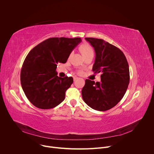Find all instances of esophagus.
<instances>
[{
  "mask_svg": "<svg viewBox=\"0 0 154 154\" xmlns=\"http://www.w3.org/2000/svg\"><path fill=\"white\" fill-rule=\"evenodd\" d=\"M79 77H74V81H75L76 80H77V79H79Z\"/></svg>",
  "mask_w": 154,
  "mask_h": 154,
  "instance_id": "esophagus-1",
  "label": "esophagus"
}]
</instances>
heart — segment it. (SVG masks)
Masks as SVG:
<instances>
[{"mask_svg":"<svg viewBox=\"0 0 154 154\" xmlns=\"http://www.w3.org/2000/svg\"><path fill=\"white\" fill-rule=\"evenodd\" d=\"M79 51L81 52V54H82V55L84 57L91 54H93V49L92 48V47L88 43H83L82 45L79 46ZM81 71H79V73H81Z\"/></svg>","mask_w":154,"mask_h":154,"instance_id":"1","label":"heart"}]
</instances>
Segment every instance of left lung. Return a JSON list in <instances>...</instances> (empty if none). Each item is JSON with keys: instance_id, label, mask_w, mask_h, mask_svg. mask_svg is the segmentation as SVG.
<instances>
[{"instance_id": "obj_1", "label": "left lung", "mask_w": 154, "mask_h": 154, "mask_svg": "<svg viewBox=\"0 0 154 154\" xmlns=\"http://www.w3.org/2000/svg\"><path fill=\"white\" fill-rule=\"evenodd\" d=\"M85 39L96 52L93 71L102 74L100 82L85 80L82 98L93 109L106 111L117 105L127 91L130 81L128 64L124 53L117 47L102 39Z\"/></svg>"}]
</instances>
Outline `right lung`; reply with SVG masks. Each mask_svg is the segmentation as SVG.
<instances>
[{
  "label": "right lung",
  "mask_w": 154,
  "mask_h": 154,
  "mask_svg": "<svg viewBox=\"0 0 154 154\" xmlns=\"http://www.w3.org/2000/svg\"><path fill=\"white\" fill-rule=\"evenodd\" d=\"M80 38H51L33 48L20 72V83L29 101L41 109H51L61 103L73 83L72 77L57 75L58 63H65Z\"/></svg>",
  "instance_id": "obj_1"
}]
</instances>
